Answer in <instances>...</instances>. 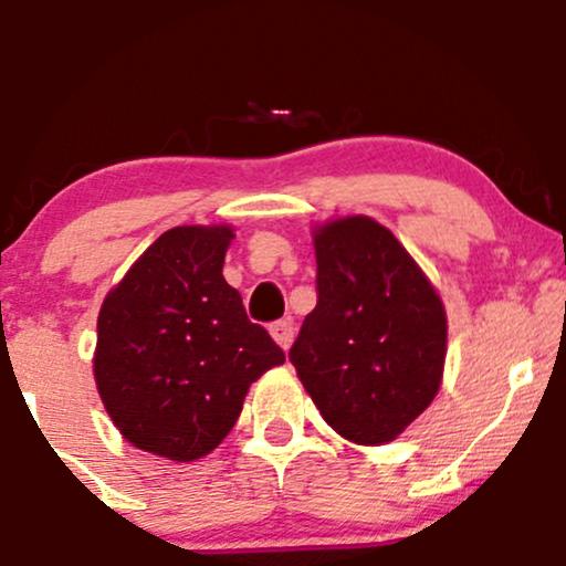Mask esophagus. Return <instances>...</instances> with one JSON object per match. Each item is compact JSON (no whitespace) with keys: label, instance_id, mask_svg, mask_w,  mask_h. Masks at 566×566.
I'll use <instances>...</instances> for the list:
<instances>
[{"label":"esophagus","instance_id":"34e87169","mask_svg":"<svg viewBox=\"0 0 566 566\" xmlns=\"http://www.w3.org/2000/svg\"><path fill=\"white\" fill-rule=\"evenodd\" d=\"M271 337H274V340L284 350H287L292 346V337H295V329H292V324L287 319H279L271 324Z\"/></svg>","mask_w":566,"mask_h":566}]
</instances>
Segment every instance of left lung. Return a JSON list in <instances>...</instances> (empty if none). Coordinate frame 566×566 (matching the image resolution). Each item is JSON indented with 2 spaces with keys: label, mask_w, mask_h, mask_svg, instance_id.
Masks as SVG:
<instances>
[{
  "label": "left lung",
  "mask_w": 566,
  "mask_h": 566,
  "mask_svg": "<svg viewBox=\"0 0 566 566\" xmlns=\"http://www.w3.org/2000/svg\"><path fill=\"white\" fill-rule=\"evenodd\" d=\"M316 308L290 348L322 418L356 444H382L431 405L447 354L437 290L373 218L316 231Z\"/></svg>",
  "instance_id": "left-lung-1"
}]
</instances>
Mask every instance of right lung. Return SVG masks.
<instances>
[{
	"label": "right lung",
	"mask_w": 566,
	"mask_h": 566,
	"mask_svg": "<svg viewBox=\"0 0 566 566\" xmlns=\"http://www.w3.org/2000/svg\"><path fill=\"white\" fill-rule=\"evenodd\" d=\"M231 237L229 226L165 231L97 316L95 382L114 426L178 463L216 450L250 382L284 361L223 279Z\"/></svg>",
	"instance_id": "1"
}]
</instances>
